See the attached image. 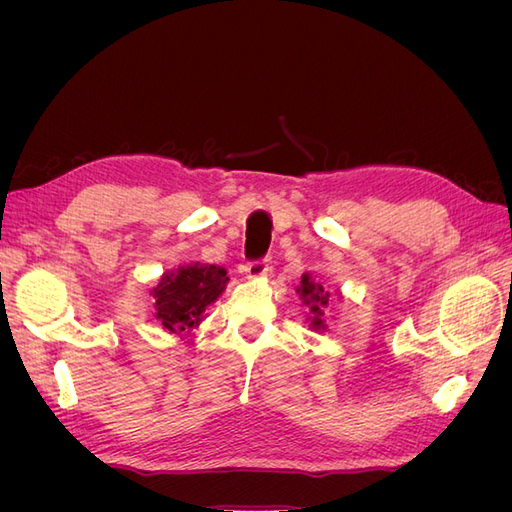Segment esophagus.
I'll use <instances>...</instances> for the list:
<instances>
[{"label": "esophagus", "instance_id": "esophagus-1", "mask_svg": "<svg viewBox=\"0 0 512 512\" xmlns=\"http://www.w3.org/2000/svg\"><path fill=\"white\" fill-rule=\"evenodd\" d=\"M245 275L250 277V280H262V277H267L271 273V260H254V262H247L243 267Z\"/></svg>", "mask_w": 512, "mask_h": 512}]
</instances>
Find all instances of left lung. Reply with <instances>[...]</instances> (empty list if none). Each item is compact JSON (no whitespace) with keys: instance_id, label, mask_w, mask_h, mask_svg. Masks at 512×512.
Segmentation results:
<instances>
[{"instance_id":"left-lung-1","label":"left lung","mask_w":512,"mask_h":512,"mask_svg":"<svg viewBox=\"0 0 512 512\" xmlns=\"http://www.w3.org/2000/svg\"><path fill=\"white\" fill-rule=\"evenodd\" d=\"M297 292H299L303 305H307V309H309V316H307L309 327H312L314 331L327 329V324H324V309L329 307L331 294L322 288V284L314 282L309 273L301 275V286L297 288Z\"/></svg>"}]
</instances>
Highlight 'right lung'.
<instances>
[{
    "instance_id": "add662e5",
    "label": "right lung",
    "mask_w": 512,
    "mask_h": 512,
    "mask_svg": "<svg viewBox=\"0 0 512 512\" xmlns=\"http://www.w3.org/2000/svg\"><path fill=\"white\" fill-rule=\"evenodd\" d=\"M226 284V269L218 265L190 262L166 271L160 284L151 290L156 320L168 333H190L205 318V309L218 301Z\"/></svg>"
}]
</instances>
